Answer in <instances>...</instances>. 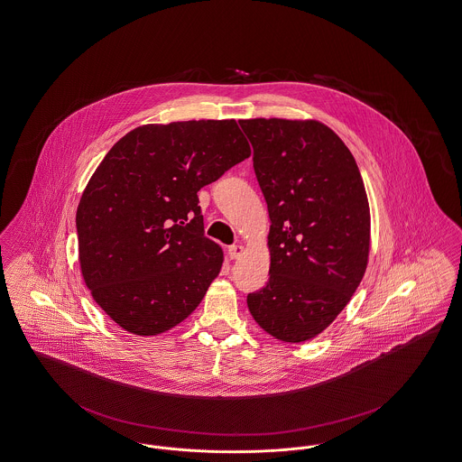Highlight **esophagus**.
Listing matches in <instances>:
<instances>
[{"instance_id":"esophagus-1","label":"esophagus","mask_w":462,"mask_h":462,"mask_svg":"<svg viewBox=\"0 0 462 462\" xmlns=\"http://www.w3.org/2000/svg\"><path fill=\"white\" fill-rule=\"evenodd\" d=\"M244 250H245V246L244 245H231L229 246V250H227V254H229L231 259H238V257L244 254Z\"/></svg>"}]
</instances>
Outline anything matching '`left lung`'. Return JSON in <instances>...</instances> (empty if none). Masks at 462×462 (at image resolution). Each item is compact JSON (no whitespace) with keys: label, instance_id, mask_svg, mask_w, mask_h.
Returning a JSON list of instances; mask_svg holds the SVG:
<instances>
[{"label":"left lung","instance_id":"8db88e82","mask_svg":"<svg viewBox=\"0 0 462 462\" xmlns=\"http://www.w3.org/2000/svg\"><path fill=\"white\" fill-rule=\"evenodd\" d=\"M270 214V278L246 296L272 337L320 335L359 287L368 266V196L357 162L319 121H240Z\"/></svg>","mask_w":462,"mask_h":462}]
</instances>
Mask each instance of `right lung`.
Returning <instances> with one entry per match:
<instances>
[{
	"label": "right lung",
	"mask_w": 462,
	"mask_h": 462,
	"mask_svg": "<svg viewBox=\"0 0 462 462\" xmlns=\"http://www.w3.org/2000/svg\"><path fill=\"white\" fill-rule=\"evenodd\" d=\"M250 155L235 119L145 124L99 162L77 208L79 261L103 311L127 333L187 319L224 254L205 236L198 190Z\"/></svg>",
	"instance_id": "obj_1"
}]
</instances>
